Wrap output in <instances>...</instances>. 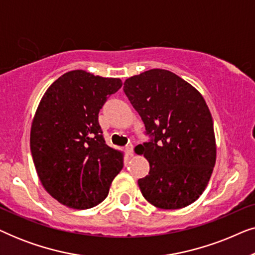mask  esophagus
I'll list each match as a JSON object with an SVG mask.
<instances>
[{"mask_svg": "<svg viewBox=\"0 0 255 255\" xmlns=\"http://www.w3.org/2000/svg\"><path fill=\"white\" fill-rule=\"evenodd\" d=\"M125 151L128 152V154L130 155V156H132L133 155V145L132 144H130V145H128L127 147H125Z\"/></svg>", "mask_w": 255, "mask_h": 255, "instance_id": "34e87169", "label": "esophagus"}]
</instances>
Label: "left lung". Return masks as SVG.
I'll use <instances>...</instances> for the list:
<instances>
[{
  "label": "left lung",
  "instance_id": "1",
  "mask_svg": "<svg viewBox=\"0 0 255 255\" xmlns=\"http://www.w3.org/2000/svg\"><path fill=\"white\" fill-rule=\"evenodd\" d=\"M123 89L151 137L134 148L149 162L148 175L138 180L142 196L165 210L194 203L216 163L214 122L203 96L159 68L127 79Z\"/></svg>",
  "mask_w": 255,
  "mask_h": 255
}]
</instances>
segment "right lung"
<instances>
[{
  "label": "right lung",
  "mask_w": 255,
  "mask_h": 255,
  "mask_svg": "<svg viewBox=\"0 0 255 255\" xmlns=\"http://www.w3.org/2000/svg\"><path fill=\"white\" fill-rule=\"evenodd\" d=\"M122 80L86 71L65 73L41 97L30 133L38 177L59 203L89 209L109 194L123 153L106 144L99 113Z\"/></svg>",
  "instance_id": "right-lung-1"
}]
</instances>
